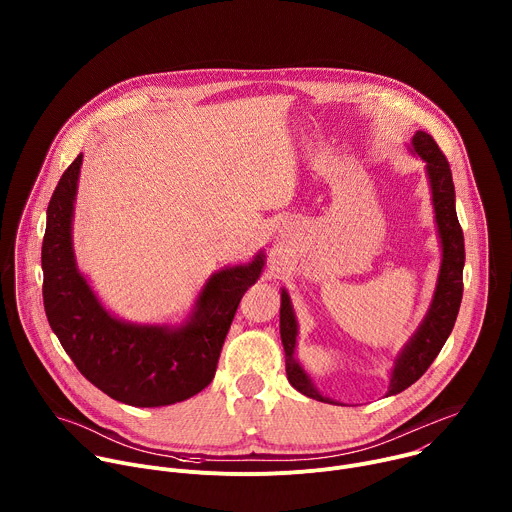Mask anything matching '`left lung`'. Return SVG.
<instances>
[{"label":"left lung","instance_id":"left-lung-1","mask_svg":"<svg viewBox=\"0 0 512 512\" xmlns=\"http://www.w3.org/2000/svg\"><path fill=\"white\" fill-rule=\"evenodd\" d=\"M409 152L419 156L425 162V174L429 180L431 204L435 212L437 237H440V245H442V263H440V273H437V283L433 289V298L427 308V314L393 362L387 395H397L405 391L429 369V364L437 354H440L442 346L452 334V328L456 324L458 310L462 304V291H464V283H462V271L466 261L464 233L456 214V190L452 182L450 164L442 154V150L437 148L433 137L425 131H417L413 135ZM279 334L285 350V373L291 387L298 389L302 395L310 399L336 405V401L320 393V389L314 385L308 371L296 358L298 320L285 289H281Z\"/></svg>","mask_w":512,"mask_h":512}]
</instances>
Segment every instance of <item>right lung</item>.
I'll use <instances>...</instances> for the list:
<instances>
[{
  "instance_id": "add662e5",
  "label": "right lung",
  "mask_w": 512,
  "mask_h": 512,
  "mask_svg": "<svg viewBox=\"0 0 512 512\" xmlns=\"http://www.w3.org/2000/svg\"><path fill=\"white\" fill-rule=\"evenodd\" d=\"M83 154L54 188L42 243L44 310L52 332L81 375L115 401L162 407L210 385L245 291L259 279L265 253L212 273L182 324H133L113 316L81 273L72 218Z\"/></svg>"
}]
</instances>
